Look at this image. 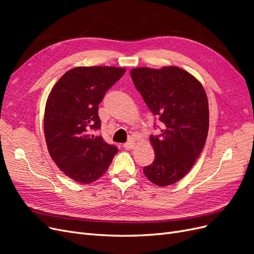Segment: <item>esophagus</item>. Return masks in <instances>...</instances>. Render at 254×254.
I'll return each mask as SVG.
<instances>
[{
    "instance_id": "1",
    "label": "esophagus",
    "mask_w": 254,
    "mask_h": 254,
    "mask_svg": "<svg viewBox=\"0 0 254 254\" xmlns=\"http://www.w3.org/2000/svg\"><path fill=\"white\" fill-rule=\"evenodd\" d=\"M124 147H125L126 149H132V148L134 147V143H133L132 141H129V142H127V143L124 144Z\"/></svg>"
}]
</instances>
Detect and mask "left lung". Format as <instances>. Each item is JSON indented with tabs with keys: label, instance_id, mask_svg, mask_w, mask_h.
Segmentation results:
<instances>
[{
	"label": "left lung",
	"instance_id": "1",
	"mask_svg": "<svg viewBox=\"0 0 254 254\" xmlns=\"http://www.w3.org/2000/svg\"><path fill=\"white\" fill-rule=\"evenodd\" d=\"M130 75L162 124L160 134L150 136L156 156L144 174L156 186H171L190 172L204 147L209 131L205 91L193 75L178 66L137 67Z\"/></svg>",
	"mask_w": 254,
	"mask_h": 254
}]
</instances>
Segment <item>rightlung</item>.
Returning a JSON list of instances; mask_svg holds the SVG:
<instances>
[{
  "label": "right lung",
  "instance_id": "obj_1",
  "mask_svg": "<svg viewBox=\"0 0 254 254\" xmlns=\"http://www.w3.org/2000/svg\"><path fill=\"white\" fill-rule=\"evenodd\" d=\"M125 68L78 66L67 71L52 89L44 111V135L54 162L82 184L108 170L119 149L92 132L101 129L98 105Z\"/></svg>",
  "mask_w": 254,
  "mask_h": 254
}]
</instances>
